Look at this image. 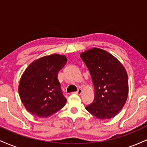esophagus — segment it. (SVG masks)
<instances>
[{
	"label": "esophagus",
	"mask_w": 147,
	"mask_h": 147,
	"mask_svg": "<svg viewBox=\"0 0 147 147\" xmlns=\"http://www.w3.org/2000/svg\"><path fill=\"white\" fill-rule=\"evenodd\" d=\"M82 88H79L78 90H77V92H75V93L77 94V95H80V94L82 93Z\"/></svg>",
	"instance_id": "1"
}]
</instances>
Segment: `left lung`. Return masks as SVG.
I'll use <instances>...</instances> for the list:
<instances>
[{
  "label": "left lung",
  "instance_id": "8db88e82",
  "mask_svg": "<svg viewBox=\"0 0 147 147\" xmlns=\"http://www.w3.org/2000/svg\"><path fill=\"white\" fill-rule=\"evenodd\" d=\"M80 57L90 73L95 88L94 101L86 107L100 119L114 117L125 104L129 94L128 75L122 64L102 49L93 48Z\"/></svg>",
  "mask_w": 147,
  "mask_h": 147
}]
</instances>
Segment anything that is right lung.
Instances as JSON below:
<instances>
[{"instance_id": "1", "label": "right lung", "mask_w": 147, "mask_h": 147, "mask_svg": "<svg viewBox=\"0 0 147 147\" xmlns=\"http://www.w3.org/2000/svg\"><path fill=\"white\" fill-rule=\"evenodd\" d=\"M64 55L45 56L33 61L27 68L18 86V92L28 111L38 117H50L65 106L58 73L66 64Z\"/></svg>"}]
</instances>
